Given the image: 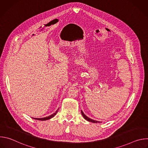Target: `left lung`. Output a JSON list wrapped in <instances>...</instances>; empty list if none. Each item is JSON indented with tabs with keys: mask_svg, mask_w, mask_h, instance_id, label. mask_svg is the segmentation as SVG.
<instances>
[{
	"mask_svg": "<svg viewBox=\"0 0 148 148\" xmlns=\"http://www.w3.org/2000/svg\"><path fill=\"white\" fill-rule=\"evenodd\" d=\"M81 114H82V115L83 116L84 118L85 119H86V120L88 121H90V122H93V123H100V121H97L93 120V119H92L88 118V116H87L85 114H84V112L82 111V110H81Z\"/></svg>",
	"mask_w": 148,
	"mask_h": 148,
	"instance_id": "left-lung-1",
	"label": "left lung"
}]
</instances>
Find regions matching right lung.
Wrapping results in <instances>:
<instances>
[{
    "instance_id": "1",
    "label": "right lung",
    "mask_w": 148,
    "mask_h": 148,
    "mask_svg": "<svg viewBox=\"0 0 148 148\" xmlns=\"http://www.w3.org/2000/svg\"><path fill=\"white\" fill-rule=\"evenodd\" d=\"M58 109L54 113V114H53L52 115H50V116H47V117H45V118H34V119H37V120H39V121H46V120H48V119H51V118H52L53 117H54L56 115V114L57 113V112H58Z\"/></svg>"
}]
</instances>
